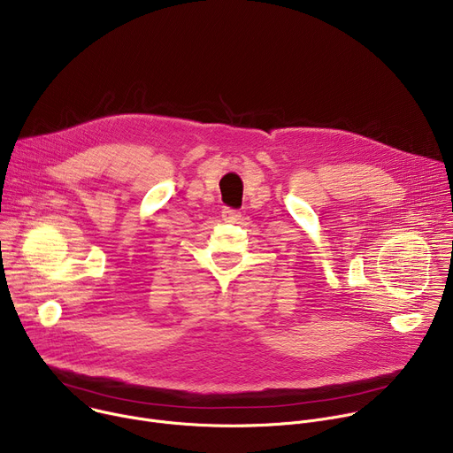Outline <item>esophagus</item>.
<instances>
[{
    "label": "esophagus",
    "instance_id": "obj_1",
    "mask_svg": "<svg viewBox=\"0 0 453 453\" xmlns=\"http://www.w3.org/2000/svg\"><path fill=\"white\" fill-rule=\"evenodd\" d=\"M240 211L238 210H234V208H224L222 210V219L226 220V222H236V220H240Z\"/></svg>",
    "mask_w": 453,
    "mask_h": 453
}]
</instances>
